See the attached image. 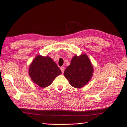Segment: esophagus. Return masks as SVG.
Returning <instances> with one entry per match:
<instances>
[{
	"label": "esophagus",
	"instance_id": "34e87169",
	"mask_svg": "<svg viewBox=\"0 0 127 127\" xmlns=\"http://www.w3.org/2000/svg\"><path fill=\"white\" fill-rule=\"evenodd\" d=\"M61 70L62 73L63 74L64 72V70H65V68H64V66H62V67H61Z\"/></svg>",
	"mask_w": 127,
	"mask_h": 127
}]
</instances>
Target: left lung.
Returning a JSON list of instances; mask_svg holds the SVG:
<instances>
[{"mask_svg":"<svg viewBox=\"0 0 127 127\" xmlns=\"http://www.w3.org/2000/svg\"><path fill=\"white\" fill-rule=\"evenodd\" d=\"M93 72V68L88 57L84 54L75 56L72 58L70 65L64 72L72 87L80 88L90 81Z\"/></svg>","mask_w":127,"mask_h":127,"instance_id":"left-lung-1","label":"left lung"}]
</instances>
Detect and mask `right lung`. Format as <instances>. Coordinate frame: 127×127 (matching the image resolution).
Masks as SVG:
<instances>
[{
	"label": "right lung",
	"mask_w": 127,
	"mask_h": 127,
	"mask_svg": "<svg viewBox=\"0 0 127 127\" xmlns=\"http://www.w3.org/2000/svg\"><path fill=\"white\" fill-rule=\"evenodd\" d=\"M61 73L56 63L49 57L37 56L29 66L31 79L42 88L50 86Z\"/></svg>",
	"instance_id": "obj_1"
}]
</instances>
